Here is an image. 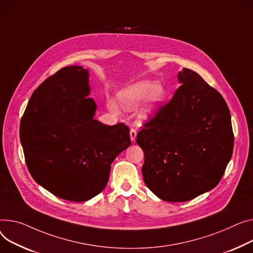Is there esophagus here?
Returning <instances> with one entry per match:
<instances>
[{"mask_svg":"<svg viewBox=\"0 0 253 253\" xmlns=\"http://www.w3.org/2000/svg\"><path fill=\"white\" fill-rule=\"evenodd\" d=\"M136 135H137V132H136V130L134 129V128H131V129H130V138H131V141H132V142L135 141V139H136Z\"/></svg>","mask_w":253,"mask_h":253,"instance_id":"34e87169","label":"esophagus"}]
</instances>
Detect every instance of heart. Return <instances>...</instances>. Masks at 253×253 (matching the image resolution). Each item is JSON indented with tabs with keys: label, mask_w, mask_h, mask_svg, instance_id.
<instances>
[{
	"label": "heart",
	"mask_w": 253,
	"mask_h": 253,
	"mask_svg": "<svg viewBox=\"0 0 253 253\" xmlns=\"http://www.w3.org/2000/svg\"><path fill=\"white\" fill-rule=\"evenodd\" d=\"M165 97L166 91L161 83L143 80L133 83L124 88L119 94V102L125 110L131 111L137 108L144 99H146L145 105L138 114L140 121H146L158 110L164 102ZM110 107L114 112H117L115 104H111Z\"/></svg>",
	"instance_id": "obj_1"
}]
</instances>
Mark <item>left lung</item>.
Returning a JSON list of instances; mask_svg holds the SVG:
<instances>
[{"label":"left lung","instance_id":"obj_1","mask_svg":"<svg viewBox=\"0 0 253 253\" xmlns=\"http://www.w3.org/2000/svg\"><path fill=\"white\" fill-rule=\"evenodd\" d=\"M169 103L138 132L143 180L159 198L181 203L214 188L231 160L234 134L221 93L184 68Z\"/></svg>","mask_w":253,"mask_h":253}]
</instances>
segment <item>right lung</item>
<instances>
[{
	"instance_id": "obj_1",
	"label": "right lung",
	"mask_w": 253,
	"mask_h": 253,
	"mask_svg": "<svg viewBox=\"0 0 253 253\" xmlns=\"http://www.w3.org/2000/svg\"><path fill=\"white\" fill-rule=\"evenodd\" d=\"M88 71L68 66L32 93L20 122L28 171L54 195L75 203L102 192L111 164L131 144L123 123L107 126L93 119Z\"/></svg>"
}]
</instances>
